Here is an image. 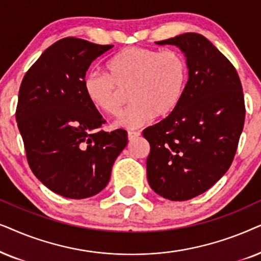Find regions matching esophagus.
Wrapping results in <instances>:
<instances>
[{"label": "esophagus", "instance_id": "esophagus-1", "mask_svg": "<svg viewBox=\"0 0 261 261\" xmlns=\"http://www.w3.org/2000/svg\"><path fill=\"white\" fill-rule=\"evenodd\" d=\"M140 136H141L140 131H128V133H127V138L130 141H133V140H135V138H137Z\"/></svg>", "mask_w": 261, "mask_h": 261}]
</instances>
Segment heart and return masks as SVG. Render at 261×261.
I'll use <instances>...</instances> for the list:
<instances>
[{
    "label": "heart",
    "mask_w": 261,
    "mask_h": 261,
    "mask_svg": "<svg viewBox=\"0 0 261 261\" xmlns=\"http://www.w3.org/2000/svg\"><path fill=\"white\" fill-rule=\"evenodd\" d=\"M187 81L185 57L175 50L130 46L107 63V74L90 71L83 81L87 99L96 109L117 116L130 90L131 105L117 124L136 128L154 116H168L181 99Z\"/></svg>",
    "instance_id": "heart-1"
}]
</instances>
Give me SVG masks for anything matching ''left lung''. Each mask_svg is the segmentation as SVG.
Masks as SVG:
<instances>
[{"label": "left lung", "instance_id": "1", "mask_svg": "<svg viewBox=\"0 0 261 261\" xmlns=\"http://www.w3.org/2000/svg\"><path fill=\"white\" fill-rule=\"evenodd\" d=\"M176 45L189 67L178 106L143 130L150 144L148 182L169 200H189L214 186L230 167L245 124L242 85L234 65L209 39L184 33Z\"/></svg>", "mask_w": 261, "mask_h": 261}]
</instances>
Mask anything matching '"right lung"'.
Segmentation results:
<instances>
[{
	"instance_id": "1",
	"label": "right lung",
	"mask_w": 261,
	"mask_h": 261,
	"mask_svg": "<svg viewBox=\"0 0 261 261\" xmlns=\"http://www.w3.org/2000/svg\"><path fill=\"white\" fill-rule=\"evenodd\" d=\"M113 45L67 37L48 46L23 76L15 118L33 174L52 192L71 199L99 193L127 144L123 128L106 123L87 99L86 72Z\"/></svg>"
}]
</instances>
